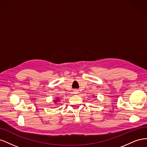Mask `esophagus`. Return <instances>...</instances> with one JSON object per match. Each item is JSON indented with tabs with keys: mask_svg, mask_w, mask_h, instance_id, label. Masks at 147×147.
Listing matches in <instances>:
<instances>
[{
	"mask_svg": "<svg viewBox=\"0 0 147 147\" xmlns=\"http://www.w3.org/2000/svg\"><path fill=\"white\" fill-rule=\"evenodd\" d=\"M78 90H74V94H78Z\"/></svg>",
	"mask_w": 147,
	"mask_h": 147,
	"instance_id": "1",
	"label": "esophagus"
}]
</instances>
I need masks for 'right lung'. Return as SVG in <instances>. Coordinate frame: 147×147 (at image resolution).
<instances>
[{
	"label": "right lung",
	"instance_id": "1",
	"mask_svg": "<svg viewBox=\"0 0 147 147\" xmlns=\"http://www.w3.org/2000/svg\"><path fill=\"white\" fill-rule=\"evenodd\" d=\"M58 101H59V98H57V99L55 100V103H56V102H58Z\"/></svg>",
	"mask_w": 147,
	"mask_h": 147
}]
</instances>
